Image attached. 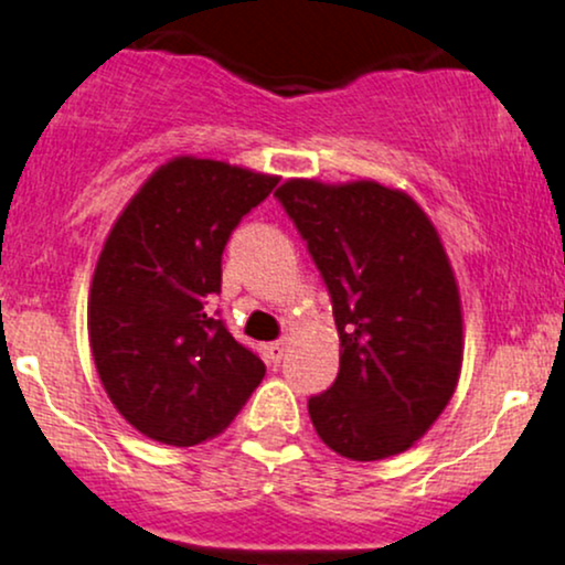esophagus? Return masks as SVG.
<instances>
[{
	"instance_id": "esophagus-1",
	"label": "esophagus",
	"mask_w": 565,
	"mask_h": 565,
	"mask_svg": "<svg viewBox=\"0 0 565 565\" xmlns=\"http://www.w3.org/2000/svg\"><path fill=\"white\" fill-rule=\"evenodd\" d=\"M265 350H268V359L274 361V364H281L284 350H287V340H276V342H270V345H265Z\"/></svg>"
}]
</instances>
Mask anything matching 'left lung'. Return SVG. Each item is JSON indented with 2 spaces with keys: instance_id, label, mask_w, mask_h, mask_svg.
<instances>
[{
  "instance_id": "obj_1",
  "label": "left lung",
  "mask_w": 565,
  "mask_h": 565,
  "mask_svg": "<svg viewBox=\"0 0 565 565\" xmlns=\"http://www.w3.org/2000/svg\"><path fill=\"white\" fill-rule=\"evenodd\" d=\"M332 297L340 372L308 401L329 449L355 462L406 451L451 401L462 302L423 206L374 180H287L276 191Z\"/></svg>"
}]
</instances>
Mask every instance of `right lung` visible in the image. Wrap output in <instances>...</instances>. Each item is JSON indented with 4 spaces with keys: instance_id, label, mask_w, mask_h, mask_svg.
Wrapping results in <instances>:
<instances>
[{
    "instance_id": "add662e5",
    "label": "right lung",
    "mask_w": 565,
    "mask_h": 565,
    "mask_svg": "<svg viewBox=\"0 0 565 565\" xmlns=\"http://www.w3.org/2000/svg\"><path fill=\"white\" fill-rule=\"evenodd\" d=\"M278 178L178 157L108 233L89 289V348L111 404L167 446L215 438L265 377L260 355L210 313L223 249Z\"/></svg>"
}]
</instances>
